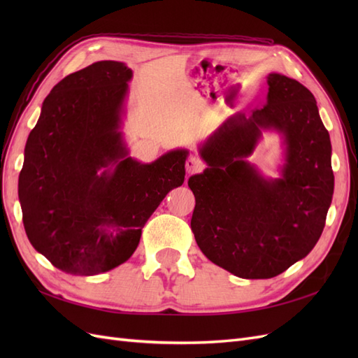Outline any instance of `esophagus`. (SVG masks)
<instances>
[{"mask_svg":"<svg viewBox=\"0 0 358 358\" xmlns=\"http://www.w3.org/2000/svg\"><path fill=\"white\" fill-rule=\"evenodd\" d=\"M185 167H187V173L188 175H192V173H197V171H201L203 170V161L196 157V155H191L187 162H185Z\"/></svg>","mask_w":358,"mask_h":358,"instance_id":"obj_1","label":"esophagus"}]
</instances>
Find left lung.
<instances>
[{"label": "left lung", "instance_id": "1", "mask_svg": "<svg viewBox=\"0 0 358 358\" xmlns=\"http://www.w3.org/2000/svg\"><path fill=\"white\" fill-rule=\"evenodd\" d=\"M267 85L262 109L230 116L201 143L208 169L188 179L199 248L243 279L278 276L305 258L326 225L334 188L330 136L315 96L279 73H270ZM266 129L283 136L285 164L276 180L245 159Z\"/></svg>", "mask_w": 358, "mask_h": 358}]
</instances>
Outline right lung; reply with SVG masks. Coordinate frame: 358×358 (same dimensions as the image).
<instances>
[{"mask_svg":"<svg viewBox=\"0 0 358 358\" xmlns=\"http://www.w3.org/2000/svg\"><path fill=\"white\" fill-rule=\"evenodd\" d=\"M131 69L99 61L53 86L28 136L19 201L28 239L66 273L92 276L134 254L149 216L185 179L187 149L129 157L121 131Z\"/></svg>","mask_w":358,"mask_h":358,"instance_id":"right-lung-1","label":"right lung"}]
</instances>
